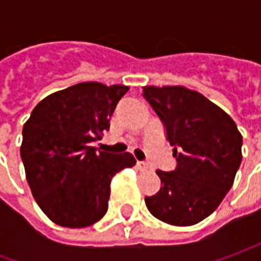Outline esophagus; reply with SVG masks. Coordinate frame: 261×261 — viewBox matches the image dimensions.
Here are the masks:
<instances>
[{"instance_id":"1","label":"esophagus","mask_w":261,"mask_h":261,"mask_svg":"<svg viewBox=\"0 0 261 261\" xmlns=\"http://www.w3.org/2000/svg\"><path fill=\"white\" fill-rule=\"evenodd\" d=\"M136 167H138V170H141V171H148V170H149L148 163H144V161H136Z\"/></svg>"}]
</instances>
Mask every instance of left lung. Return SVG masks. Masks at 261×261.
Masks as SVG:
<instances>
[{"instance_id":"left-lung-1","label":"left lung","mask_w":261,"mask_h":261,"mask_svg":"<svg viewBox=\"0 0 261 261\" xmlns=\"http://www.w3.org/2000/svg\"><path fill=\"white\" fill-rule=\"evenodd\" d=\"M144 98L163 122L177 161L173 171H156L161 189L146 196V207L170 225H195L232 187L243 136L221 107L186 87H144Z\"/></svg>"}]
</instances>
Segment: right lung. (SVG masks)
<instances>
[{
	"mask_svg": "<svg viewBox=\"0 0 261 261\" xmlns=\"http://www.w3.org/2000/svg\"><path fill=\"white\" fill-rule=\"evenodd\" d=\"M126 86L81 83L47 95L23 126L20 148L37 205L55 224L84 228L107 212L112 177L135 166L132 154L97 151Z\"/></svg>",
	"mask_w": 261,
	"mask_h": 261,
	"instance_id": "add662e5",
	"label": "right lung"
}]
</instances>
